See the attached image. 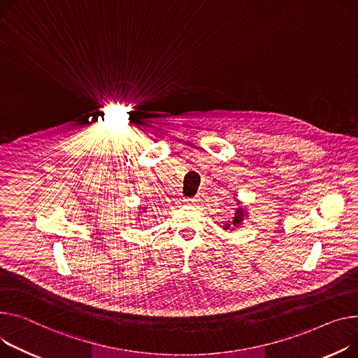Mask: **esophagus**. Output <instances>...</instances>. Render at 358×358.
<instances>
[{"mask_svg":"<svg viewBox=\"0 0 358 358\" xmlns=\"http://www.w3.org/2000/svg\"><path fill=\"white\" fill-rule=\"evenodd\" d=\"M187 204H197L199 201H200V199H199V196H196V197H189V199H185L184 200Z\"/></svg>","mask_w":358,"mask_h":358,"instance_id":"esophagus-1","label":"esophagus"}]
</instances>
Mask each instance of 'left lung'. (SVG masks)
Segmentation results:
<instances>
[{
    "label": "left lung",
    "instance_id": "obj_1",
    "mask_svg": "<svg viewBox=\"0 0 358 358\" xmlns=\"http://www.w3.org/2000/svg\"><path fill=\"white\" fill-rule=\"evenodd\" d=\"M243 216H245V211L243 208H236V213H234V217H233V224H241L242 220H243ZM230 224L227 223L224 226V229H229Z\"/></svg>",
    "mask_w": 358,
    "mask_h": 358
}]
</instances>
